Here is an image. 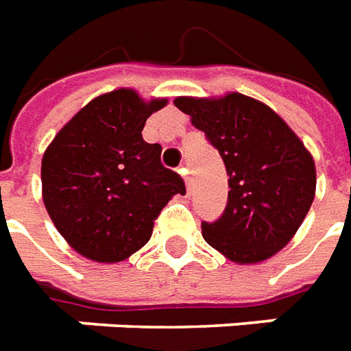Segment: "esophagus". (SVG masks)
Segmentation results:
<instances>
[{
	"mask_svg": "<svg viewBox=\"0 0 351 351\" xmlns=\"http://www.w3.org/2000/svg\"><path fill=\"white\" fill-rule=\"evenodd\" d=\"M180 173H184V175H187V169H186V167H180ZM191 184H193V180H191L189 176H186V187H187V189H191Z\"/></svg>",
	"mask_w": 351,
	"mask_h": 351,
	"instance_id": "obj_1",
	"label": "esophagus"
}]
</instances>
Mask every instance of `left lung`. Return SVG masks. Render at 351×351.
I'll list each match as a JSON object with an SVG mask.
<instances>
[{
	"mask_svg": "<svg viewBox=\"0 0 351 351\" xmlns=\"http://www.w3.org/2000/svg\"><path fill=\"white\" fill-rule=\"evenodd\" d=\"M175 106L206 134L228 173V204L215 223H202L206 243L239 265L272 258L315 199L311 152L271 106L243 93L176 97Z\"/></svg>",
	"mask_w": 351,
	"mask_h": 351,
	"instance_id": "obj_1",
	"label": "left lung"
}]
</instances>
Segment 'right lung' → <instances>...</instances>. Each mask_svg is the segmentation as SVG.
I'll return each mask as SVG.
<instances>
[{"label":"right lung","instance_id":"right-lung-1","mask_svg":"<svg viewBox=\"0 0 351 351\" xmlns=\"http://www.w3.org/2000/svg\"><path fill=\"white\" fill-rule=\"evenodd\" d=\"M167 99L145 101L119 88L80 108L42 158V199L55 228L75 252L117 263L151 239L154 219L175 195L180 175L160 162L162 147L141 136L147 117Z\"/></svg>","mask_w":351,"mask_h":351}]
</instances>
